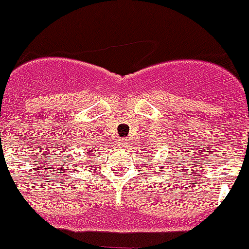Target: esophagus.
<instances>
[{"instance_id":"obj_1","label":"esophagus","mask_w":249,"mask_h":249,"mask_svg":"<svg viewBox=\"0 0 249 249\" xmlns=\"http://www.w3.org/2000/svg\"><path fill=\"white\" fill-rule=\"evenodd\" d=\"M124 144H125V140H121V142H120V145H122V146H124Z\"/></svg>"}]
</instances>
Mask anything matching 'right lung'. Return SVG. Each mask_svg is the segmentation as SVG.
Masks as SVG:
<instances>
[{
  "label": "right lung",
  "instance_id": "obj_1",
  "mask_svg": "<svg viewBox=\"0 0 249 249\" xmlns=\"http://www.w3.org/2000/svg\"><path fill=\"white\" fill-rule=\"evenodd\" d=\"M90 151H93V150H90ZM95 151H97V150H95Z\"/></svg>",
  "mask_w": 249,
  "mask_h": 249
}]
</instances>
